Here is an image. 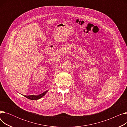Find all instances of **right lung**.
<instances>
[{"mask_svg": "<svg viewBox=\"0 0 127 127\" xmlns=\"http://www.w3.org/2000/svg\"><path fill=\"white\" fill-rule=\"evenodd\" d=\"M48 92V91H46L45 92H44V93H42V94H39V95H29V96H26V95H23L24 96H25V97L29 99H31V100H37V99H39L40 98H41L42 97H43L45 95V94H46V93Z\"/></svg>", "mask_w": 127, "mask_h": 127, "instance_id": "obj_1", "label": "right lung"}]
</instances>
